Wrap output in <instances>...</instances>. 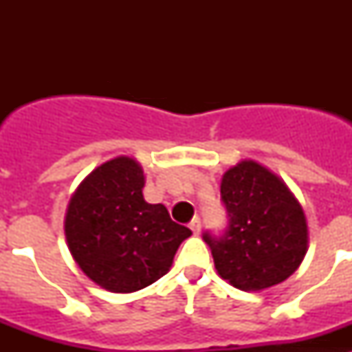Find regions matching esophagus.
<instances>
[{
    "mask_svg": "<svg viewBox=\"0 0 352 352\" xmlns=\"http://www.w3.org/2000/svg\"><path fill=\"white\" fill-rule=\"evenodd\" d=\"M190 229H192V232H194V234H199V232H201V219H199V217H195V219L192 220Z\"/></svg>",
    "mask_w": 352,
    "mask_h": 352,
    "instance_id": "esophagus-1",
    "label": "esophagus"
}]
</instances>
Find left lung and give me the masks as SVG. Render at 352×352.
Here are the masks:
<instances>
[{"mask_svg": "<svg viewBox=\"0 0 352 352\" xmlns=\"http://www.w3.org/2000/svg\"><path fill=\"white\" fill-rule=\"evenodd\" d=\"M220 194L229 213L222 238L206 232L217 273L241 291H264L300 268L309 250V226L284 179L256 160L223 173Z\"/></svg>", "mask_w": 352, "mask_h": 352, "instance_id": "1", "label": "left lung"}]
</instances>
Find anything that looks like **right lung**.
<instances>
[{
	"label": "right lung",
	"mask_w": 352,
	"mask_h": 352,
	"mask_svg": "<svg viewBox=\"0 0 352 352\" xmlns=\"http://www.w3.org/2000/svg\"><path fill=\"white\" fill-rule=\"evenodd\" d=\"M144 170L132 157L93 169L72 194L65 236L89 280L111 292H135L169 272L188 227L173 222L164 204L142 195Z\"/></svg>",
	"instance_id": "obj_1"
}]
</instances>
